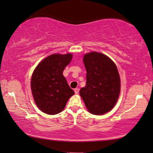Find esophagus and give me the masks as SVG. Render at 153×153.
<instances>
[{"instance_id": "34e87169", "label": "esophagus", "mask_w": 153, "mask_h": 153, "mask_svg": "<svg viewBox=\"0 0 153 153\" xmlns=\"http://www.w3.org/2000/svg\"><path fill=\"white\" fill-rule=\"evenodd\" d=\"M74 93L76 94H78L79 93V88H75L74 89Z\"/></svg>"}]
</instances>
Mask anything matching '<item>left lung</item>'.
Here are the masks:
<instances>
[{
    "label": "left lung",
    "instance_id": "8db88e82",
    "mask_svg": "<svg viewBox=\"0 0 153 153\" xmlns=\"http://www.w3.org/2000/svg\"><path fill=\"white\" fill-rule=\"evenodd\" d=\"M86 85L79 91L89 112L102 115L115 106L120 91V79L116 65L103 53L91 52L83 57Z\"/></svg>",
    "mask_w": 153,
    "mask_h": 153
}]
</instances>
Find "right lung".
I'll use <instances>...</instances> for the list:
<instances>
[{
  "mask_svg": "<svg viewBox=\"0 0 153 153\" xmlns=\"http://www.w3.org/2000/svg\"><path fill=\"white\" fill-rule=\"evenodd\" d=\"M71 53L52 54L37 66L31 78V90L37 107L45 114L54 115L64 109L74 92L62 75L70 63Z\"/></svg>",
  "mask_w": 153,
  "mask_h": 153,
  "instance_id": "1",
  "label": "right lung"
}]
</instances>
